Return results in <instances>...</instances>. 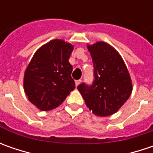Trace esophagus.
I'll return each instance as SVG.
<instances>
[{
	"label": "esophagus",
	"mask_w": 153,
	"mask_h": 153,
	"mask_svg": "<svg viewBox=\"0 0 153 153\" xmlns=\"http://www.w3.org/2000/svg\"><path fill=\"white\" fill-rule=\"evenodd\" d=\"M81 82H82V80H76V81L75 82V83H76V87H77Z\"/></svg>",
	"instance_id": "1"
}]
</instances>
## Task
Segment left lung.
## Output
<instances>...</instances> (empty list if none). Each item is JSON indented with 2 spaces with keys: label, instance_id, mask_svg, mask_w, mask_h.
<instances>
[{
  "label": "left lung",
  "instance_id": "left-lung-1",
  "mask_svg": "<svg viewBox=\"0 0 153 153\" xmlns=\"http://www.w3.org/2000/svg\"><path fill=\"white\" fill-rule=\"evenodd\" d=\"M94 67L91 86L82 83L77 89L87 107L98 117L116 113L131 95L132 80L119 53L105 42L87 46Z\"/></svg>",
  "mask_w": 153,
  "mask_h": 153
}]
</instances>
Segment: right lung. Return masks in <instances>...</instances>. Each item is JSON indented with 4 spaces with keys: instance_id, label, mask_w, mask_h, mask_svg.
I'll return each instance as SVG.
<instances>
[{
    "instance_id": "1",
    "label": "right lung",
    "mask_w": 153,
    "mask_h": 153,
    "mask_svg": "<svg viewBox=\"0 0 153 153\" xmlns=\"http://www.w3.org/2000/svg\"><path fill=\"white\" fill-rule=\"evenodd\" d=\"M74 46L61 39L51 40L39 48L24 75L28 100L41 111L55 109L75 88L69 59Z\"/></svg>"
}]
</instances>
